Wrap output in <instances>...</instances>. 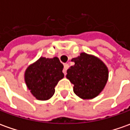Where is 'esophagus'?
<instances>
[{"label": "esophagus", "instance_id": "34e87169", "mask_svg": "<svg viewBox=\"0 0 130 130\" xmlns=\"http://www.w3.org/2000/svg\"><path fill=\"white\" fill-rule=\"evenodd\" d=\"M69 68V65L68 64H67V63H65L64 64V69H63V73L66 75V73H67V70Z\"/></svg>", "mask_w": 130, "mask_h": 130}]
</instances>
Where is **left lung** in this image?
<instances>
[{
	"label": "left lung",
	"mask_w": 130,
	"mask_h": 130,
	"mask_svg": "<svg viewBox=\"0 0 130 130\" xmlns=\"http://www.w3.org/2000/svg\"><path fill=\"white\" fill-rule=\"evenodd\" d=\"M75 65L67 70V78L72 83L73 91L83 99H92L102 92L108 79V70L100 59L83 53L72 58Z\"/></svg>",
	"instance_id": "8db88e82"
}]
</instances>
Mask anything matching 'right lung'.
<instances>
[{
	"label": "right lung",
	"mask_w": 130,
	"mask_h": 130,
	"mask_svg": "<svg viewBox=\"0 0 130 130\" xmlns=\"http://www.w3.org/2000/svg\"><path fill=\"white\" fill-rule=\"evenodd\" d=\"M62 70L63 65L57 57L40 58L26 70L25 83L36 99L46 100L54 95L58 81L63 78Z\"/></svg>",
	"instance_id": "obj_1"
}]
</instances>
